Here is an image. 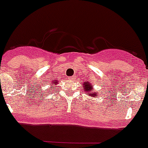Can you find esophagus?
Listing matches in <instances>:
<instances>
[{
  "instance_id": "obj_1",
  "label": "esophagus",
  "mask_w": 148,
  "mask_h": 148,
  "mask_svg": "<svg viewBox=\"0 0 148 148\" xmlns=\"http://www.w3.org/2000/svg\"><path fill=\"white\" fill-rule=\"evenodd\" d=\"M69 78L71 80H74V79H75V77H74V76H72V77H69Z\"/></svg>"
}]
</instances>
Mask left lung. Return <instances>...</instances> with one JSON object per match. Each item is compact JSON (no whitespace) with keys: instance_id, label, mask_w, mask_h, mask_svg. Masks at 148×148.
Wrapping results in <instances>:
<instances>
[{"instance_id":"1","label":"left lung","mask_w":148,"mask_h":148,"mask_svg":"<svg viewBox=\"0 0 148 148\" xmlns=\"http://www.w3.org/2000/svg\"><path fill=\"white\" fill-rule=\"evenodd\" d=\"M83 86H84V88H85V91H86V92H88V94L90 95V96H92V97H93V96H95L96 94H97V93H92V92H91V91L93 90V87L90 85V83L88 82L83 83Z\"/></svg>"}]
</instances>
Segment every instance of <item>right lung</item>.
<instances>
[{
	"instance_id": "1",
	"label": "right lung",
	"mask_w": 148,
	"mask_h": 148,
	"mask_svg": "<svg viewBox=\"0 0 148 148\" xmlns=\"http://www.w3.org/2000/svg\"><path fill=\"white\" fill-rule=\"evenodd\" d=\"M52 85H56V84H58V81H52ZM49 91H50V90H49Z\"/></svg>"
}]
</instances>
